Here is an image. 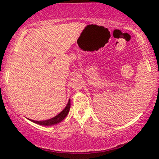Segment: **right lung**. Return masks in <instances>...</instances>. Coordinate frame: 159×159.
<instances>
[{
	"instance_id": "add662e5",
	"label": "right lung",
	"mask_w": 159,
	"mask_h": 159,
	"mask_svg": "<svg viewBox=\"0 0 159 159\" xmlns=\"http://www.w3.org/2000/svg\"><path fill=\"white\" fill-rule=\"evenodd\" d=\"M70 106H71V103H70V99L67 103V105L64 110L62 111L59 114L56 115V116H54L53 118L50 119L48 120H45V121H34V120H31L33 122L38 124L40 125H44V126H51L53 125H56V124H58L62 120H64L65 117L67 116L68 113L69 111V109H70Z\"/></svg>"
}]
</instances>
